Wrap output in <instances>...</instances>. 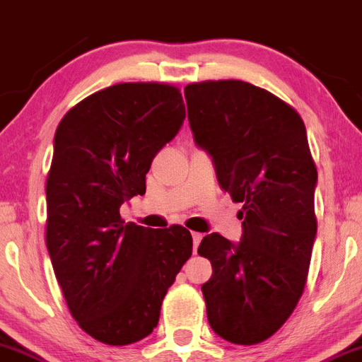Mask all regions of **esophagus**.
<instances>
[{
    "label": "esophagus",
    "instance_id": "1",
    "mask_svg": "<svg viewBox=\"0 0 362 362\" xmlns=\"http://www.w3.org/2000/svg\"><path fill=\"white\" fill-rule=\"evenodd\" d=\"M192 240H194V250L197 252V247H199V243H201L202 235L201 233H192Z\"/></svg>",
    "mask_w": 362,
    "mask_h": 362
}]
</instances>
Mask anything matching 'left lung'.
<instances>
[{
  "mask_svg": "<svg viewBox=\"0 0 362 362\" xmlns=\"http://www.w3.org/2000/svg\"><path fill=\"white\" fill-rule=\"evenodd\" d=\"M185 99L220 188L243 204L238 243L211 233L199 245L213 267L202 284L208 322L226 341L256 345L290 318L311 263L318 172L304 120L277 95L240 80L187 85Z\"/></svg>",
  "mask_w": 362,
  "mask_h": 362,
  "instance_id": "1",
  "label": "left lung"
}]
</instances>
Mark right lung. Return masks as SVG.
Returning a JSON list of instances; mask_svg holds the SVG:
<instances>
[{
  "mask_svg": "<svg viewBox=\"0 0 362 362\" xmlns=\"http://www.w3.org/2000/svg\"><path fill=\"white\" fill-rule=\"evenodd\" d=\"M187 117L179 88L119 83L69 110L54 133L46 183V245L67 308L98 341H140L192 256L190 230L124 223L120 206L146 194L158 151Z\"/></svg>",
  "mask_w": 362,
  "mask_h": 362,
  "instance_id": "obj_1",
  "label": "right lung"
}]
</instances>
